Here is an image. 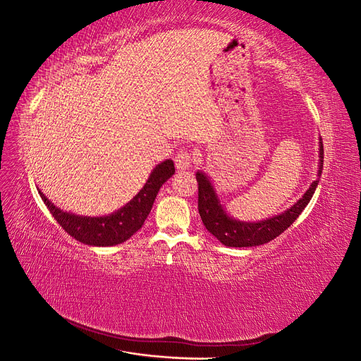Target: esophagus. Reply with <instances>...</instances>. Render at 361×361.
I'll use <instances>...</instances> for the list:
<instances>
[{
  "mask_svg": "<svg viewBox=\"0 0 361 361\" xmlns=\"http://www.w3.org/2000/svg\"><path fill=\"white\" fill-rule=\"evenodd\" d=\"M191 164H192L191 152L188 149L182 147L176 154V157H174V166H176L179 170H187L191 167Z\"/></svg>",
  "mask_w": 361,
  "mask_h": 361,
  "instance_id": "obj_1",
  "label": "esophagus"
}]
</instances>
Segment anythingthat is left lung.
Here are the masks:
<instances>
[{
    "label": "left lung",
    "instance_id": "8db88e82",
    "mask_svg": "<svg viewBox=\"0 0 361 361\" xmlns=\"http://www.w3.org/2000/svg\"><path fill=\"white\" fill-rule=\"evenodd\" d=\"M319 154L321 167L318 176H321L324 164L322 143L319 147ZM195 179H197L199 183V214L202 221L207 231H209L218 241L227 247H256L276 239L300 216V214L304 211V207L312 200L314 190L318 187L319 182V179L312 182L310 188L305 191L302 199H300L286 212L260 223H241L232 220L231 216L226 215L220 202L216 199L209 179H207L203 173L199 171L195 174Z\"/></svg>",
    "mask_w": 361,
    "mask_h": 361
}]
</instances>
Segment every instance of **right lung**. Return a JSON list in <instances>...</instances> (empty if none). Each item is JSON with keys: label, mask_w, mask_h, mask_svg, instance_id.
Instances as JSON below:
<instances>
[{"label": "right lung", "mask_w": 361, "mask_h": 361, "mask_svg": "<svg viewBox=\"0 0 361 361\" xmlns=\"http://www.w3.org/2000/svg\"><path fill=\"white\" fill-rule=\"evenodd\" d=\"M173 173L174 164L171 159L158 164L149 176L143 190L125 207L108 216L90 218L63 212L54 206V203L43 195V192L39 191V194L43 203L48 206L54 220L76 241L96 247L117 245L125 243L145 224L159 188L164 182L173 176Z\"/></svg>", "instance_id": "right-lung-1"}]
</instances>
